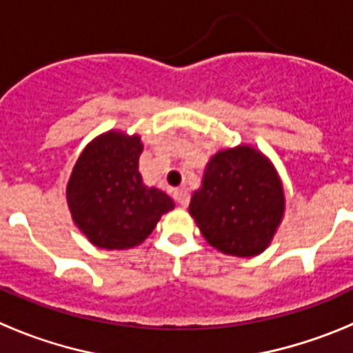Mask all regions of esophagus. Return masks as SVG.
Masks as SVG:
<instances>
[{"label":"esophagus","mask_w":353,"mask_h":353,"mask_svg":"<svg viewBox=\"0 0 353 353\" xmlns=\"http://www.w3.org/2000/svg\"><path fill=\"white\" fill-rule=\"evenodd\" d=\"M173 198L176 199V203L182 205V207H187L189 205V192L185 189H174Z\"/></svg>","instance_id":"esophagus-1"}]
</instances>
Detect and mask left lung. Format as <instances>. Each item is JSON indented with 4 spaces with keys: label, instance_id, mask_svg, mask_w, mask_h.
<instances>
[{
    "label": "left lung",
    "instance_id": "8db88e82",
    "mask_svg": "<svg viewBox=\"0 0 353 353\" xmlns=\"http://www.w3.org/2000/svg\"><path fill=\"white\" fill-rule=\"evenodd\" d=\"M285 207V189L270 159L239 145L212 155L189 214L212 248L249 258L269 248Z\"/></svg>",
    "mask_w": 353,
    "mask_h": 353
}]
</instances>
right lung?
<instances>
[{
  "label": "right lung",
  "instance_id": "right-lung-1",
  "mask_svg": "<svg viewBox=\"0 0 353 353\" xmlns=\"http://www.w3.org/2000/svg\"><path fill=\"white\" fill-rule=\"evenodd\" d=\"M138 134L108 130L84 146L67 183L72 221L93 245L130 249L145 242L174 201L143 183Z\"/></svg>",
  "mask_w": 353,
  "mask_h": 353
}]
</instances>
